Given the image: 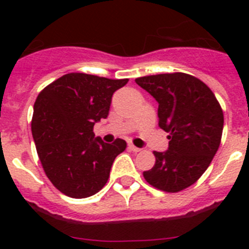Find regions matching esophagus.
I'll return each mask as SVG.
<instances>
[{
	"label": "esophagus",
	"mask_w": 249,
	"mask_h": 249,
	"mask_svg": "<svg viewBox=\"0 0 249 249\" xmlns=\"http://www.w3.org/2000/svg\"><path fill=\"white\" fill-rule=\"evenodd\" d=\"M128 148L131 149V151H133L135 153H137V152H141V148H138V147H136L135 144H128Z\"/></svg>",
	"instance_id": "34e87169"
}]
</instances>
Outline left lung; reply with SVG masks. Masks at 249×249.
I'll return each mask as SVG.
<instances>
[{"label": "left lung", "instance_id": "8db88e82", "mask_svg": "<svg viewBox=\"0 0 249 249\" xmlns=\"http://www.w3.org/2000/svg\"><path fill=\"white\" fill-rule=\"evenodd\" d=\"M158 102V126L168 132V149L153 152L155 166L143 177L160 191L175 193L192 186L218 151L223 111L206 83L191 74L160 73L136 78Z\"/></svg>", "mask_w": 249, "mask_h": 249}]
</instances>
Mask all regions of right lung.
<instances>
[{
    "label": "right lung",
    "instance_id": "right-lung-1",
    "mask_svg": "<svg viewBox=\"0 0 249 249\" xmlns=\"http://www.w3.org/2000/svg\"><path fill=\"white\" fill-rule=\"evenodd\" d=\"M128 82L87 73H67L37 96L32 136L43 171L59 192L86 198L107 183L114 158L126 149L117 138L105 143L93 126L107 118L114 91Z\"/></svg>",
    "mask_w": 249,
    "mask_h": 249
}]
</instances>
